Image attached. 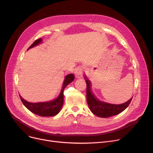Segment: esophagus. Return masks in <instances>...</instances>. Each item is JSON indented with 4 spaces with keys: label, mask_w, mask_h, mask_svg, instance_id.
<instances>
[{
    "label": "esophagus",
    "mask_w": 153,
    "mask_h": 153,
    "mask_svg": "<svg viewBox=\"0 0 153 153\" xmlns=\"http://www.w3.org/2000/svg\"><path fill=\"white\" fill-rule=\"evenodd\" d=\"M82 71H83L82 67H78L76 68V69L75 71V76H76V78L81 79L83 77Z\"/></svg>",
    "instance_id": "34e87169"
}]
</instances>
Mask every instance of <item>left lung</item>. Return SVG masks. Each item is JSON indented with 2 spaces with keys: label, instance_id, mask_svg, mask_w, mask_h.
Segmentation results:
<instances>
[{
  "label": "left lung",
  "instance_id": "1",
  "mask_svg": "<svg viewBox=\"0 0 153 153\" xmlns=\"http://www.w3.org/2000/svg\"><path fill=\"white\" fill-rule=\"evenodd\" d=\"M84 78L85 79L87 84L86 95L88 105L91 111L96 116L102 118H108L114 116L121 113L130 105L133 97L126 102L119 104V105L108 103L99 100L97 97H95L91 91V81L87 79L85 76H84Z\"/></svg>",
  "mask_w": 153,
  "mask_h": 153
}]
</instances>
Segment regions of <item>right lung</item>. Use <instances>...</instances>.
<instances>
[{
	"label": "right lung",
	"mask_w": 153,
	"mask_h": 153,
	"mask_svg": "<svg viewBox=\"0 0 153 153\" xmlns=\"http://www.w3.org/2000/svg\"><path fill=\"white\" fill-rule=\"evenodd\" d=\"M42 42V39L39 38L36 39L28 48V50L33 48L40 43ZM74 75L73 74H70L67 75L65 78L62 84L61 91L56 99L43 102H38V103H31L24 100L20 95V98L25 105L30 111L36 115H38L40 117H53L57 115L60 110L62 108V106L64 103V90L65 87L69 85L71 82L74 81Z\"/></svg>",
	"instance_id": "1"
}]
</instances>
